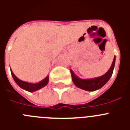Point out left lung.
<instances>
[{"label":"left lung","instance_id":"obj_1","mask_svg":"<svg viewBox=\"0 0 130 130\" xmlns=\"http://www.w3.org/2000/svg\"><path fill=\"white\" fill-rule=\"evenodd\" d=\"M116 57L115 56L113 61H112L111 66L109 70L104 75L99 77L94 78L90 79H82L77 77L73 73V71L71 70V75H72V81L73 83L78 88H81L83 90H87V91H94V90L100 89L103 86H104L109 80L114 70L115 64Z\"/></svg>","mask_w":130,"mask_h":130}]
</instances>
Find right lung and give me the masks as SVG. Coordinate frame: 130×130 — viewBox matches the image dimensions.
I'll list each match as a JSON object with an SVG mask.
<instances>
[{
  "label": "right lung",
  "instance_id": "1",
  "mask_svg": "<svg viewBox=\"0 0 130 130\" xmlns=\"http://www.w3.org/2000/svg\"><path fill=\"white\" fill-rule=\"evenodd\" d=\"M11 70V75L13 77L14 81H15V83L18 84V85L22 88L23 89L25 90H27L28 92H34L36 90H38L40 88H43V87H45V85H47V84L49 82V75L45 78L44 79H43L42 81H41L40 82L38 83L33 84V83H30L25 82V81H23L21 80H20L19 79H18L15 75L13 74V72Z\"/></svg>",
  "mask_w": 130,
  "mask_h": 130
}]
</instances>
